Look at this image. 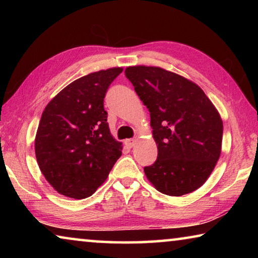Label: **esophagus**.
Here are the masks:
<instances>
[{
    "mask_svg": "<svg viewBox=\"0 0 258 258\" xmlns=\"http://www.w3.org/2000/svg\"><path fill=\"white\" fill-rule=\"evenodd\" d=\"M135 142H137V141H135L134 139H127V140H126V141H125V145L127 146L128 148H133V147L135 146Z\"/></svg>",
    "mask_w": 258,
    "mask_h": 258,
    "instance_id": "obj_1",
    "label": "esophagus"
}]
</instances>
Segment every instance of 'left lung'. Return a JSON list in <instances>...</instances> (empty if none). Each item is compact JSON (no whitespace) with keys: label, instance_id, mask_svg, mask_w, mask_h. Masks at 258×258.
Segmentation results:
<instances>
[{"label":"left lung","instance_id":"8db88e82","mask_svg":"<svg viewBox=\"0 0 258 258\" xmlns=\"http://www.w3.org/2000/svg\"><path fill=\"white\" fill-rule=\"evenodd\" d=\"M125 75L149 109L158 157L145 167L161 194L180 196L202 186L221 155L223 121L204 91L160 67L131 66Z\"/></svg>","mask_w":258,"mask_h":258}]
</instances>
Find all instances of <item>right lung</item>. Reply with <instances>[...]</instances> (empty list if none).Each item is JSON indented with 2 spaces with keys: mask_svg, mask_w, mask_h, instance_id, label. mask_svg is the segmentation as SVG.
<instances>
[{
  "mask_svg": "<svg viewBox=\"0 0 258 258\" xmlns=\"http://www.w3.org/2000/svg\"><path fill=\"white\" fill-rule=\"evenodd\" d=\"M123 72L115 67L83 76L47 103L35 138V155L46 181L74 199L92 196L121 156L107 123L103 99Z\"/></svg>",
  "mask_w": 258,
  "mask_h": 258,
  "instance_id": "add662e5",
  "label": "right lung"
}]
</instances>
